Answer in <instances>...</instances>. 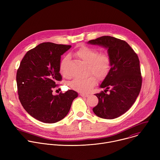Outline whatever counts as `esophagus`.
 I'll return each instance as SVG.
<instances>
[{
  "label": "esophagus",
  "mask_w": 160,
  "mask_h": 160,
  "mask_svg": "<svg viewBox=\"0 0 160 160\" xmlns=\"http://www.w3.org/2000/svg\"><path fill=\"white\" fill-rule=\"evenodd\" d=\"M80 96H82V97H88L89 96L88 94H83V93H80Z\"/></svg>",
  "instance_id": "obj_1"
}]
</instances>
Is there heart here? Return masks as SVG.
<instances>
[{
  "label": "heart",
  "mask_w": 160,
  "mask_h": 160,
  "mask_svg": "<svg viewBox=\"0 0 160 160\" xmlns=\"http://www.w3.org/2000/svg\"><path fill=\"white\" fill-rule=\"evenodd\" d=\"M75 55L88 64V73H92L99 78L105 77L109 72L111 61L109 56L106 54H99L96 49L83 46L77 50ZM68 59L69 58L68 56L65 57L60 64V72L64 77H68L65 66ZM96 82V78L94 76L89 75L84 78L73 79L70 83V86L78 92H88L95 86Z\"/></svg>",
  "instance_id": "1"
}]
</instances>
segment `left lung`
I'll list each match as a JSON object with an SVG mask.
<instances>
[{"label":"left lung","instance_id":"1","mask_svg":"<svg viewBox=\"0 0 160 160\" xmlns=\"http://www.w3.org/2000/svg\"><path fill=\"white\" fill-rule=\"evenodd\" d=\"M88 43L98 45L108 49L111 68L100 85L104 92L96 94L99 102L92 110L104 119H114L127 112L138 97L142 86L139 58L124 40L111 36H102L89 40ZM110 92L106 94L108 89Z\"/></svg>","mask_w":160,"mask_h":160}]
</instances>
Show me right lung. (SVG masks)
<instances>
[{
  "label": "right lung",
  "mask_w": 160,
  "mask_h": 160,
  "mask_svg": "<svg viewBox=\"0 0 160 160\" xmlns=\"http://www.w3.org/2000/svg\"><path fill=\"white\" fill-rule=\"evenodd\" d=\"M71 47L44 42L28 51L20 62L16 74L19 99L29 115L42 122L54 123L63 119L78 96L73 90L52 94L62 79L61 56Z\"/></svg>",
  "instance_id": "right-lung-1"
}]
</instances>
